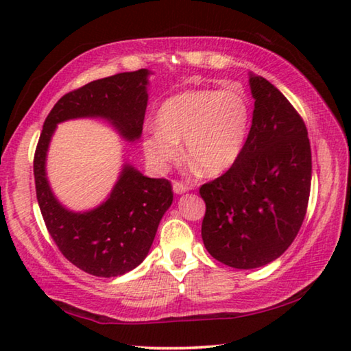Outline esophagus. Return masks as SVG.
<instances>
[{"instance_id":"esophagus-1","label":"esophagus","mask_w":351,"mask_h":351,"mask_svg":"<svg viewBox=\"0 0 351 351\" xmlns=\"http://www.w3.org/2000/svg\"><path fill=\"white\" fill-rule=\"evenodd\" d=\"M190 187L187 186V184H184V182H180V181H173V192L175 193H184V192H187Z\"/></svg>"}]
</instances>
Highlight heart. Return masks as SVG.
Listing matches in <instances>:
<instances>
[{
    "label": "heart",
    "mask_w": 351,
    "mask_h": 351,
    "mask_svg": "<svg viewBox=\"0 0 351 351\" xmlns=\"http://www.w3.org/2000/svg\"><path fill=\"white\" fill-rule=\"evenodd\" d=\"M159 128L144 138L145 156L154 169L164 170L187 156L206 173L219 175L239 161L251 125V105L240 86L195 88L169 97L158 111Z\"/></svg>",
    "instance_id": "heart-1"
}]
</instances>
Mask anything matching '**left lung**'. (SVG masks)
I'll use <instances>...</instances> for the list:
<instances>
[{
  "label": "left lung",
  "mask_w": 351,
  "mask_h": 351,
  "mask_svg": "<svg viewBox=\"0 0 351 351\" xmlns=\"http://www.w3.org/2000/svg\"><path fill=\"white\" fill-rule=\"evenodd\" d=\"M252 125L239 161L199 187L201 224L213 258L252 269L280 257L304 223L311 189V147L304 119L263 77L251 75Z\"/></svg>",
  "instance_id": "1"
}]
</instances>
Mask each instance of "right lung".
<instances>
[{
	"label": "right lung",
	"instance_id": "add662e5",
	"mask_svg": "<svg viewBox=\"0 0 351 351\" xmlns=\"http://www.w3.org/2000/svg\"><path fill=\"white\" fill-rule=\"evenodd\" d=\"M147 75V69L121 73L66 93L47 114L35 148V192L47 232L64 258L96 277L122 276L147 257L159 221L173 201L171 184L125 165L102 206L85 213L69 212L46 181L47 145L57 123L74 117H105L123 138L138 139L148 99Z\"/></svg>",
	"mask_w": 351,
	"mask_h": 351
}]
</instances>
